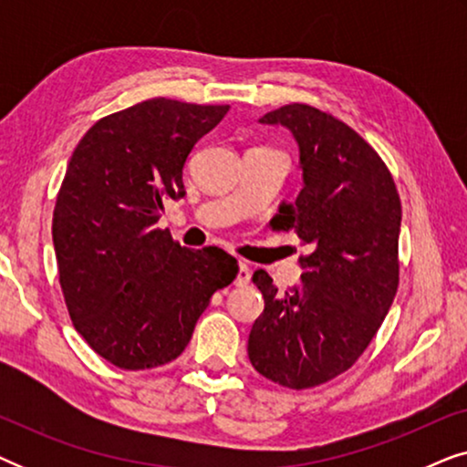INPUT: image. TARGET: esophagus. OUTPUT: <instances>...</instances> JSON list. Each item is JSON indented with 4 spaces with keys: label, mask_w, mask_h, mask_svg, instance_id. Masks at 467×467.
Returning <instances> with one entry per match:
<instances>
[{
    "label": "esophagus",
    "mask_w": 467,
    "mask_h": 467,
    "mask_svg": "<svg viewBox=\"0 0 467 467\" xmlns=\"http://www.w3.org/2000/svg\"><path fill=\"white\" fill-rule=\"evenodd\" d=\"M251 283V270H248L246 264H238V276H235V286H244Z\"/></svg>",
    "instance_id": "1"
}]
</instances>
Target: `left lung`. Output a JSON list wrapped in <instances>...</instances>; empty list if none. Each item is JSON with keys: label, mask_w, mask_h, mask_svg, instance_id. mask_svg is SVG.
I'll return each instance as SVG.
<instances>
[{"label": "left lung", "mask_w": 467, "mask_h": 467, "mask_svg": "<svg viewBox=\"0 0 467 467\" xmlns=\"http://www.w3.org/2000/svg\"><path fill=\"white\" fill-rule=\"evenodd\" d=\"M283 125L299 150L302 191L283 202L276 229H293L310 253L296 289L280 293L253 274L265 308L248 336V359L289 389L347 372L372 342L398 291L401 203L387 165L359 133L306 104L259 119Z\"/></svg>", "instance_id": "left-lung-1"}]
</instances>
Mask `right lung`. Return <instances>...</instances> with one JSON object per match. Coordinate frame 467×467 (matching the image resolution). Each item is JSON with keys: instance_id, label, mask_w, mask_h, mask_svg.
Returning a JSON list of instances; mask_svg holds the SVG:
<instances>
[{"instance_id": "obj_1", "label": "right lung", "mask_w": 467, "mask_h": 467, "mask_svg": "<svg viewBox=\"0 0 467 467\" xmlns=\"http://www.w3.org/2000/svg\"><path fill=\"white\" fill-rule=\"evenodd\" d=\"M229 106L149 99L101 119L76 146L53 214L59 283L74 327L120 369H150L182 353L214 291L238 261L191 251L155 227L184 195L182 168Z\"/></svg>"}]
</instances>
